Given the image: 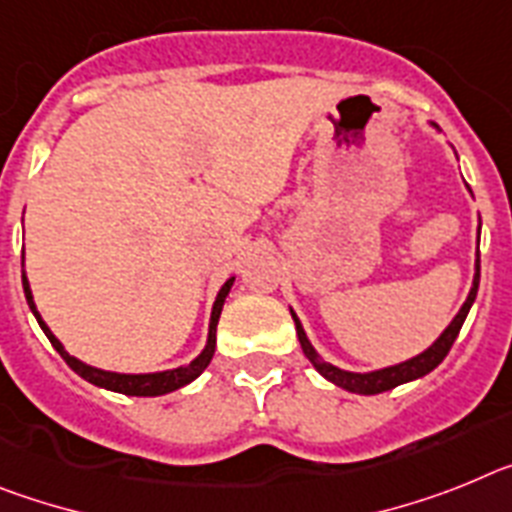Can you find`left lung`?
<instances>
[{"mask_svg":"<svg viewBox=\"0 0 512 512\" xmlns=\"http://www.w3.org/2000/svg\"><path fill=\"white\" fill-rule=\"evenodd\" d=\"M430 126L438 128L435 123H430ZM477 291H479V237H477V260H474V278H471L469 296H466V301L461 304V309L456 311V317L451 319V324H448L446 330L438 335V340H435L430 348L422 350L420 355H415V358H407V361L394 363V366L376 368V371H366V373L345 371V368H337L332 366V363L324 361L322 355L314 350L309 337H306L304 324H301V319L296 317V311L293 309H291V317L293 322H296V335H299L301 350H304V355L311 361V366L317 368L324 379L332 381V384L340 386V389L353 391V394H381V391H389L399 384H407V381L422 379V376H428L433 368L441 366L443 358H446L448 350H451V345L456 342V337H459L461 324H464L471 304H474V299H477Z\"/></svg>","mask_w":512,"mask_h":512,"instance_id":"8db88e82","label":"left lung"}]
</instances>
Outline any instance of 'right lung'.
Here are the masks:
<instances>
[{
	"label": "right lung",
	"mask_w": 512,
	"mask_h": 512,
	"mask_svg": "<svg viewBox=\"0 0 512 512\" xmlns=\"http://www.w3.org/2000/svg\"><path fill=\"white\" fill-rule=\"evenodd\" d=\"M22 265H25V255H22ZM231 286H234V275H231L229 281H226L224 286L219 288V293H216V301H213V309H211V322H208L206 348L195 355L193 361L185 363V366L167 368V371L118 373V371H105V368L90 366V363L79 361V358H74L71 353H66V348L61 345L59 337L53 335L51 327L43 322L41 311H38V306H35L33 291H30L28 275H25V270H22V288H25V299H28L30 311H33V317L38 319L41 330L46 332V337L51 340L53 348H56V353H59L61 358L66 361V366H69L74 373H79L84 381H90V384L100 386V389L118 391V394H128V397H162V394H170V391H177V389H182V386H188L190 381H195L203 371H206L208 363H211V358H213V350H216V324H219L221 309H224V301H226V296H229Z\"/></svg>",
	"instance_id": "obj_1"
}]
</instances>
